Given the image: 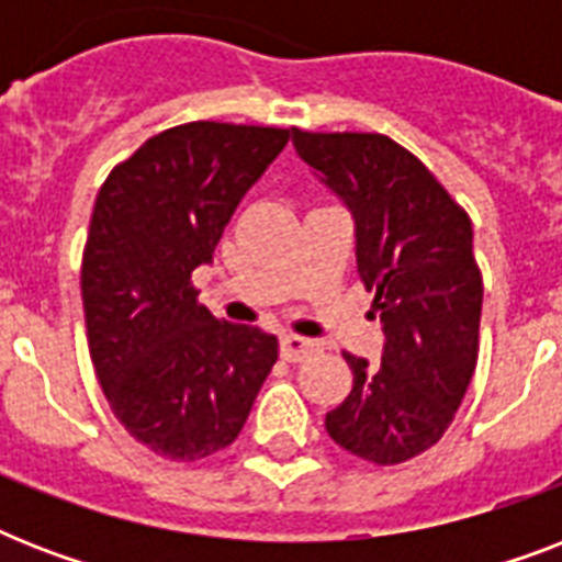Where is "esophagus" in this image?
<instances>
[{
    "label": "esophagus",
    "instance_id": "esophagus-1",
    "mask_svg": "<svg viewBox=\"0 0 562 562\" xmlns=\"http://www.w3.org/2000/svg\"><path fill=\"white\" fill-rule=\"evenodd\" d=\"M317 350H321V344L312 341V338H303V335L285 333L280 338V352L285 361H303Z\"/></svg>",
    "mask_w": 562,
    "mask_h": 562
}]
</instances>
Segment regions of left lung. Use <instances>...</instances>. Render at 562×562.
I'll list each match as a JSON object with an SVG mask.
<instances>
[{
  "mask_svg": "<svg viewBox=\"0 0 562 562\" xmlns=\"http://www.w3.org/2000/svg\"><path fill=\"white\" fill-rule=\"evenodd\" d=\"M291 134L356 218L359 277L384 333L379 364L344 352L352 391L326 414V431L361 461L405 463L452 426L479 364L484 282L472 221L391 136Z\"/></svg>",
  "mask_w": 562,
  "mask_h": 562,
  "instance_id": "8db88e82",
  "label": "left lung"
}]
</instances>
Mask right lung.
<instances>
[{"instance_id":"1","label":"right lung","mask_w":562,"mask_h":562,"mask_svg":"<svg viewBox=\"0 0 562 562\" xmlns=\"http://www.w3.org/2000/svg\"><path fill=\"white\" fill-rule=\"evenodd\" d=\"M289 136L189 122L139 145L99 189L81 262L90 359L110 411L160 458L227 449L277 361L273 335L198 303L192 271Z\"/></svg>"}]
</instances>
